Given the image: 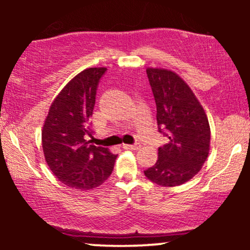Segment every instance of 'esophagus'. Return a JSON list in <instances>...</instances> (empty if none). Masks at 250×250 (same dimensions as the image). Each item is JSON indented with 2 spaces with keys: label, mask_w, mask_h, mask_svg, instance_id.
<instances>
[{
  "label": "esophagus",
  "mask_w": 250,
  "mask_h": 250,
  "mask_svg": "<svg viewBox=\"0 0 250 250\" xmlns=\"http://www.w3.org/2000/svg\"><path fill=\"white\" fill-rule=\"evenodd\" d=\"M125 149H130V150H137V149L141 148V145L139 142H135L134 145H123Z\"/></svg>",
  "instance_id": "34e87169"
}]
</instances>
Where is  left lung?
I'll use <instances>...</instances> for the list:
<instances>
[{"label": "left lung", "mask_w": 250, "mask_h": 250, "mask_svg": "<svg viewBox=\"0 0 250 250\" xmlns=\"http://www.w3.org/2000/svg\"><path fill=\"white\" fill-rule=\"evenodd\" d=\"M149 84L156 103L159 131L168 142L145 175L163 187L187 182L202 168L210 145V128L202 105L191 89L170 70L148 68Z\"/></svg>", "instance_id": "obj_1"}]
</instances>
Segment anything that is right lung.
<instances>
[{
  "label": "right lung",
  "mask_w": 250,
  "mask_h": 250,
  "mask_svg": "<svg viewBox=\"0 0 250 250\" xmlns=\"http://www.w3.org/2000/svg\"><path fill=\"white\" fill-rule=\"evenodd\" d=\"M107 68L81 71L51 103L42 130L45 161L65 186L89 190L110 176L117 155L90 145L94 130L90 117L96 90Z\"/></svg>",
  "instance_id": "obj_1"
}]
</instances>
